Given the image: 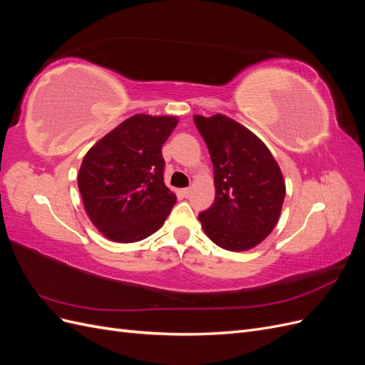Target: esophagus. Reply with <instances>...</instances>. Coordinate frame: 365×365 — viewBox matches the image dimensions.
Here are the masks:
<instances>
[{
  "mask_svg": "<svg viewBox=\"0 0 365 365\" xmlns=\"http://www.w3.org/2000/svg\"><path fill=\"white\" fill-rule=\"evenodd\" d=\"M190 193H192V189H190V187H187V189H181V195H182V196H185V197L189 196Z\"/></svg>",
  "mask_w": 365,
  "mask_h": 365,
  "instance_id": "obj_1",
  "label": "esophagus"
}]
</instances>
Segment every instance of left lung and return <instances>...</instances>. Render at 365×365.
Segmentation results:
<instances>
[{
  "label": "left lung",
  "mask_w": 365,
  "mask_h": 365,
  "mask_svg": "<svg viewBox=\"0 0 365 365\" xmlns=\"http://www.w3.org/2000/svg\"><path fill=\"white\" fill-rule=\"evenodd\" d=\"M215 168V202L200 213L205 235L220 248L259 245L280 217L284 180L264 143L227 115H195Z\"/></svg>",
  "instance_id": "1"
}]
</instances>
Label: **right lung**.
I'll list each match as a JSON object with an SVG mask.
<instances>
[{"instance_id": "right-lung-1", "label": "right lung", "mask_w": 365, "mask_h": 365, "mask_svg": "<svg viewBox=\"0 0 365 365\" xmlns=\"http://www.w3.org/2000/svg\"><path fill=\"white\" fill-rule=\"evenodd\" d=\"M176 117L137 114L86 152L77 184L91 222L105 237L132 244L153 235L176 196L164 184L161 148Z\"/></svg>"}]
</instances>
